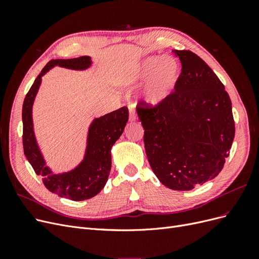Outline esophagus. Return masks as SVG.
<instances>
[{
	"mask_svg": "<svg viewBox=\"0 0 259 259\" xmlns=\"http://www.w3.org/2000/svg\"><path fill=\"white\" fill-rule=\"evenodd\" d=\"M128 109H130V121H131V122L135 121V120H136V114H135L134 108H133V107H130Z\"/></svg>",
	"mask_w": 259,
	"mask_h": 259,
	"instance_id": "34e87169",
	"label": "esophagus"
}]
</instances>
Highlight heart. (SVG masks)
<instances>
[{
  "mask_svg": "<svg viewBox=\"0 0 259 259\" xmlns=\"http://www.w3.org/2000/svg\"><path fill=\"white\" fill-rule=\"evenodd\" d=\"M180 75L178 62L170 57L150 56L142 61L136 71L123 79L126 85L147 81L143 100L150 107L164 103L173 94Z\"/></svg>",
  "mask_w": 259,
  "mask_h": 259,
  "instance_id": "b5f03b06",
  "label": "heart"
}]
</instances>
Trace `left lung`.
Masks as SVG:
<instances>
[{"label":"left lung","instance_id":"1","mask_svg":"<svg viewBox=\"0 0 259 259\" xmlns=\"http://www.w3.org/2000/svg\"><path fill=\"white\" fill-rule=\"evenodd\" d=\"M173 53L182 62L175 92L156 107L140 101L137 114L153 173L169 189L187 191L221 173L234 121L228 93L206 62L190 51Z\"/></svg>","mask_w":259,"mask_h":259}]
</instances>
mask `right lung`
Here are the masks:
<instances>
[{
    "instance_id": "right-lung-1",
    "label": "right lung",
    "mask_w": 259,
    "mask_h": 259,
    "mask_svg": "<svg viewBox=\"0 0 259 259\" xmlns=\"http://www.w3.org/2000/svg\"><path fill=\"white\" fill-rule=\"evenodd\" d=\"M55 66L72 70H86L92 66V58L90 56H81L72 59H52L42 69L22 105L23 152L35 174L42 176L44 186L51 192L72 201L88 200L103 190L107 183L111 169V148L122 135L128 121V109L122 107L115 111L94 119L89 128L88 143L82 162L66 173H53L46 165L36 143L32 107L40 89L42 76Z\"/></svg>"
}]
</instances>
